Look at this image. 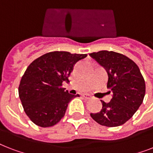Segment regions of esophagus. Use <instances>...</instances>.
<instances>
[{
  "instance_id": "obj_1",
  "label": "esophagus",
  "mask_w": 153,
  "mask_h": 153,
  "mask_svg": "<svg viewBox=\"0 0 153 153\" xmlns=\"http://www.w3.org/2000/svg\"><path fill=\"white\" fill-rule=\"evenodd\" d=\"M82 97L85 98V99H91V96L89 95V94H82Z\"/></svg>"
}]
</instances>
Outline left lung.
I'll return each instance as SVG.
<instances>
[{"instance_id": "8db88e82", "label": "left lung", "mask_w": 153, "mask_h": 153, "mask_svg": "<svg viewBox=\"0 0 153 153\" xmlns=\"http://www.w3.org/2000/svg\"><path fill=\"white\" fill-rule=\"evenodd\" d=\"M90 55L105 69L108 74L107 88L113 93L110 102L102 101L101 111L91 114V117L107 127L121 126L142 104L145 94V79L137 65L122 54L100 51Z\"/></svg>"}]
</instances>
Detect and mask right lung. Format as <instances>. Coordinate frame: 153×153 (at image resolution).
Segmentation results:
<instances>
[{
    "label": "right lung",
    "mask_w": 153,
    "mask_h": 153,
    "mask_svg": "<svg viewBox=\"0 0 153 153\" xmlns=\"http://www.w3.org/2000/svg\"><path fill=\"white\" fill-rule=\"evenodd\" d=\"M87 56L67 51H52L35 59L27 67L19 86L24 110L36 126L46 128L57 124L65 115L69 102L79 94L62 87L69 82L74 64Z\"/></svg>",
    "instance_id": "add662e5"
}]
</instances>
